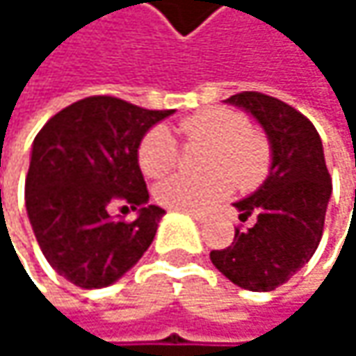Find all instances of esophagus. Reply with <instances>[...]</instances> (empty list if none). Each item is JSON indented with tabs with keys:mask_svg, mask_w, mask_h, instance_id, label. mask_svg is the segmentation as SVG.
Listing matches in <instances>:
<instances>
[{
	"mask_svg": "<svg viewBox=\"0 0 356 356\" xmlns=\"http://www.w3.org/2000/svg\"><path fill=\"white\" fill-rule=\"evenodd\" d=\"M189 216H191L195 222H200V225H204V222H206V216H204V214H189Z\"/></svg>",
	"mask_w": 356,
	"mask_h": 356,
	"instance_id": "34e87169",
	"label": "esophagus"
}]
</instances>
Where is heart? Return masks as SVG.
Segmentation results:
<instances>
[{"label": "heart", "mask_w": 356, "mask_h": 356, "mask_svg": "<svg viewBox=\"0 0 356 356\" xmlns=\"http://www.w3.org/2000/svg\"><path fill=\"white\" fill-rule=\"evenodd\" d=\"M185 142H206L210 150L204 177L173 175L154 187V197L165 208L202 214L231 195L235 183L241 189L257 187L270 171L272 146L268 138L249 129L248 119L233 108H204L179 123ZM179 159V146L165 125L152 127L140 142L138 161L148 177L167 175Z\"/></svg>", "instance_id": "b5f03b06"}]
</instances>
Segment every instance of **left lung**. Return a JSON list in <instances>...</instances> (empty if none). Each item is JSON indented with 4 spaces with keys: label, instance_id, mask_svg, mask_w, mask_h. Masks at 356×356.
<instances>
[{
    "label": "left lung",
    "instance_id": "8db88e82",
    "mask_svg": "<svg viewBox=\"0 0 356 356\" xmlns=\"http://www.w3.org/2000/svg\"><path fill=\"white\" fill-rule=\"evenodd\" d=\"M227 103L241 107L264 127L272 165L266 181L233 204L241 212L239 220L253 214L255 225L237 229L233 243L210 251V259L233 284L266 293L284 284L316 253L332 179L320 134L297 108L261 92H239Z\"/></svg>",
    "mask_w": 356,
    "mask_h": 356
}]
</instances>
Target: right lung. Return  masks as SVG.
<instances>
[{"mask_svg":"<svg viewBox=\"0 0 356 356\" xmlns=\"http://www.w3.org/2000/svg\"><path fill=\"white\" fill-rule=\"evenodd\" d=\"M175 111L115 97H88L53 115L36 134L26 175V212L51 268L80 289L119 280L150 248L165 210L148 206L138 148ZM136 211L131 223L113 217Z\"/></svg>","mask_w":356,"mask_h":356,"instance_id":"obj_1","label":"right lung"}]
</instances>
